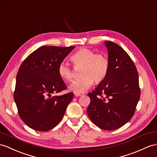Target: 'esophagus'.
Here are the masks:
<instances>
[{"label":"esophagus","mask_w":157,"mask_h":157,"mask_svg":"<svg viewBox=\"0 0 157 157\" xmlns=\"http://www.w3.org/2000/svg\"><path fill=\"white\" fill-rule=\"evenodd\" d=\"M74 94L75 95L76 97H81V96H82V95H84L83 93H75Z\"/></svg>","instance_id":"1"}]
</instances>
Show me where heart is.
<instances>
[{"label":"heart","mask_w":157,"mask_h":157,"mask_svg":"<svg viewBox=\"0 0 157 157\" xmlns=\"http://www.w3.org/2000/svg\"><path fill=\"white\" fill-rule=\"evenodd\" d=\"M71 60L75 67H82L81 71L82 77L72 82L70 90L81 93L86 91L95 83H100L104 80L109 71L110 63L107 56L97 54L87 48H81L71 56ZM58 74L65 82L73 79L72 68L65 62H61L58 67Z\"/></svg>","instance_id":"b5f03b06"}]
</instances>
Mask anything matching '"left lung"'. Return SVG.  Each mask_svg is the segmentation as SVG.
I'll list each match as a JSON object with an SVG mask.
<instances>
[{"instance_id":"left-lung-1","label":"left lung","mask_w":157,"mask_h":157,"mask_svg":"<svg viewBox=\"0 0 157 157\" xmlns=\"http://www.w3.org/2000/svg\"><path fill=\"white\" fill-rule=\"evenodd\" d=\"M110 67L107 76L92 93L87 114L98 127L113 131L131 119L140 90L139 74L131 57L119 45L105 41Z\"/></svg>"}]
</instances>
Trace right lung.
Returning <instances> with one entry per match:
<instances>
[{
    "label": "right lung",
    "mask_w": 157,
    "mask_h": 157,
    "mask_svg": "<svg viewBox=\"0 0 157 157\" xmlns=\"http://www.w3.org/2000/svg\"><path fill=\"white\" fill-rule=\"evenodd\" d=\"M75 47L44 46L29 55L19 68L14 100L22 121L38 131H47L62 119L73 93L52 96L67 89L58 67Z\"/></svg>",
    "instance_id": "add662e5"
}]
</instances>
